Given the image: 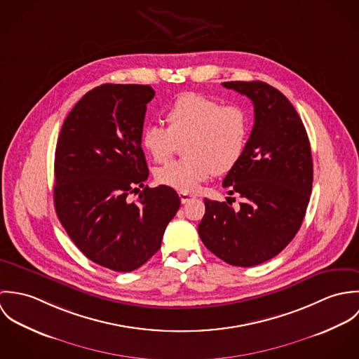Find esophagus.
<instances>
[{
  "label": "esophagus",
  "mask_w": 359,
  "mask_h": 359,
  "mask_svg": "<svg viewBox=\"0 0 359 359\" xmlns=\"http://www.w3.org/2000/svg\"><path fill=\"white\" fill-rule=\"evenodd\" d=\"M180 199H181V203H182V205H185V203H188V202L194 201L195 198H194L192 195H189V194H185V192H180Z\"/></svg>",
  "instance_id": "34e87169"
}]
</instances>
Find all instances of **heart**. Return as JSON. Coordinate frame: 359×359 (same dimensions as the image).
Here are the masks:
<instances>
[{
    "label": "heart",
    "mask_w": 359,
    "mask_h": 359,
    "mask_svg": "<svg viewBox=\"0 0 359 359\" xmlns=\"http://www.w3.org/2000/svg\"><path fill=\"white\" fill-rule=\"evenodd\" d=\"M167 128L148 126L141 145L154 163H167L182 144L184 160L156 171V180L180 192L192 194L214 172L231 171L245 154L250 123L239 104H222L201 94L180 95L165 110Z\"/></svg>",
    "instance_id": "obj_1"
}]
</instances>
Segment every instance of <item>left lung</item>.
Masks as SVG:
<instances>
[{
  "label": "left lung",
  "instance_id": "left-lung-1",
  "mask_svg": "<svg viewBox=\"0 0 359 359\" xmlns=\"http://www.w3.org/2000/svg\"><path fill=\"white\" fill-rule=\"evenodd\" d=\"M222 86L255 104L245 154L222 181L228 195H239L243 203L235 210L228 201L205 199L198 231L222 261L255 266L279 255L303 224L312 191L311 147L300 116L280 91L262 81Z\"/></svg>",
  "mask_w": 359,
  "mask_h": 359
}]
</instances>
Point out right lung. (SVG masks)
<instances>
[{
  "mask_svg": "<svg viewBox=\"0 0 359 359\" xmlns=\"http://www.w3.org/2000/svg\"><path fill=\"white\" fill-rule=\"evenodd\" d=\"M154 97L151 86L102 84L74 104L56 144V215L84 256L116 272L154 256L181 205L172 188L144 185L141 134Z\"/></svg>",
  "mask_w": 359,
  "mask_h": 359,
  "instance_id": "obj_1",
  "label": "right lung"
}]
</instances>
